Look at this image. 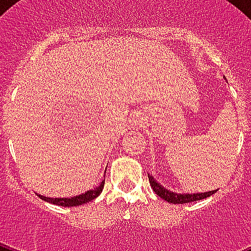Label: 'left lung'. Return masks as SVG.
Returning <instances> with one entry per match:
<instances>
[{
  "instance_id": "1",
  "label": "left lung",
  "mask_w": 251,
  "mask_h": 251,
  "mask_svg": "<svg viewBox=\"0 0 251 251\" xmlns=\"http://www.w3.org/2000/svg\"><path fill=\"white\" fill-rule=\"evenodd\" d=\"M150 185L153 189V191L156 193L157 197H160L164 201L169 203H175V204H182V203H189V202H195V201H201V199H204L210 195L215 194L218 190H211L207 191V193H199V194H175V193H171L168 191L167 189H164L163 186H160L159 183L155 181L152 176L149 175Z\"/></svg>"
}]
</instances>
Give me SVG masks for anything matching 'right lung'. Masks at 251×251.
<instances>
[{
  "label": "right lung",
  "mask_w": 251,
  "mask_h": 251,
  "mask_svg": "<svg viewBox=\"0 0 251 251\" xmlns=\"http://www.w3.org/2000/svg\"><path fill=\"white\" fill-rule=\"evenodd\" d=\"M104 182L105 179H102V182L100 183V186H98L94 190L86 191L84 194L76 195V197H72V198H47V197H43V195H39L43 201L49 203H53V204H57V206L62 207H75L80 206V204H84V203L90 202V201H94L96 197H99V194L102 191V187H104Z\"/></svg>",
  "instance_id": "add662e5"
}]
</instances>
